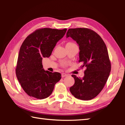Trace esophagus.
<instances>
[{
    "mask_svg": "<svg viewBox=\"0 0 125 125\" xmlns=\"http://www.w3.org/2000/svg\"><path fill=\"white\" fill-rule=\"evenodd\" d=\"M68 76V74H66V73H62L61 74L62 77H66V76Z\"/></svg>",
    "mask_w": 125,
    "mask_h": 125,
    "instance_id": "esophagus-1",
    "label": "esophagus"
}]
</instances>
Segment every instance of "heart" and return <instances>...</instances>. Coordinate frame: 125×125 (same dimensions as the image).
Listing matches in <instances>:
<instances>
[{"instance_id": "heart-1", "label": "heart", "mask_w": 125, "mask_h": 125, "mask_svg": "<svg viewBox=\"0 0 125 125\" xmlns=\"http://www.w3.org/2000/svg\"><path fill=\"white\" fill-rule=\"evenodd\" d=\"M68 43H69V42H68Z\"/></svg>"}]
</instances>
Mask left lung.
Returning <instances> with one entry per match:
<instances>
[{
	"instance_id": "1",
	"label": "left lung",
	"mask_w": 125,
	"mask_h": 125,
	"mask_svg": "<svg viewBox=\"0 0 125 125\" xmlns=\"http://www.w3.org/2000/svg\"><path fill=\"white\" fill-rule=\"evenodd\" d=\"M69 37L79 45V62L86 68L83 78L72 75L75 82L70 91L78 99L92 100L103 89L111 71L108 49L102 38L88 28L69 29L66 38Z\"/></svg>"
}]
</instances>
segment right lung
Returning <instances> with one entry per match:
<instances>
[{
	"mask_svg": "<svg viewBox=\"0 0 125 125\" xmlns=\"http://www.w3.org/2000/svg\"><path fill=\"white\" fill-rule=\"evenodd\" d=\"M66 30L39 29L29 34L22 43L16 75L23 89L29 96L37 99L48 97L61 78L59 72L44 70L42 60L51 56L56 43L64 36Z\"/></svg>",
	"mask_w": 125,
	"mask_h": 125,
	"instance_id": "add662e5",
	"label": "right lung"
}]
</instances>
